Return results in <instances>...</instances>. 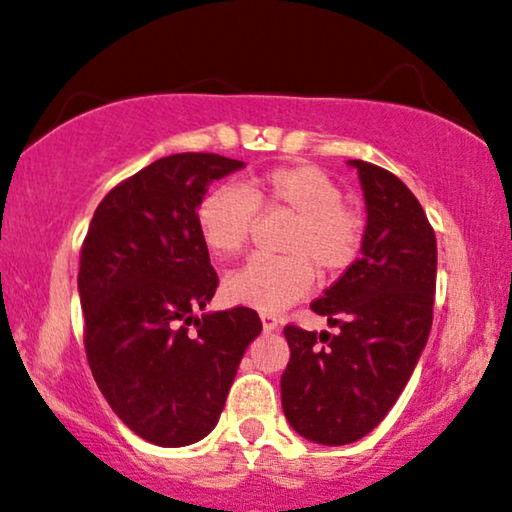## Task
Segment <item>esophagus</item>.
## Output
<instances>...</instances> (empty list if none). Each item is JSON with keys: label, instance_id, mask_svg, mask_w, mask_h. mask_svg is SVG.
Instances as JSON below:
<instances>
[{"label": "esophagus", "instance_id": "obj_1", "mask_svg": "<svg viewBox=\"0 0 512 512\" xmlns=\"http://www.w3.org/2000/svg\"><path fill=\"white\" fill-rule=\"evenodd\" d=\"M262 327L264 332H274L278 327V318L271 316V313H262Z\"/></svg>", "mask_w": 512, "mask_h": 512}]
</instances>
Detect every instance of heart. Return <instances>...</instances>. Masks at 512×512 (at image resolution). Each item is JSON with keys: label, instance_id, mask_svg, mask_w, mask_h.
<instances>
[{"label": "heart", "instance_id": "1", "mask_svg": "<svg viewBox=\"0 0 512 512\" xmlns=\"http://www.w3.org/2000/svg\"><path fill=\"white\" fill-rule=\"evenodd\" d=\"M342 189L311 163L250 175L241 187H217L199 201L196 229L217 257H236L248 245L257 213L290 215L281 241L285 257H257L224 278L231 304L276 313L311 290L313 278L339 276L358 260L365 220L342 201Z\"/></svg>", "mask_w": 512, "mask_h": 512}]
</instances>
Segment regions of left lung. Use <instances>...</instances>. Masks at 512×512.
<instances>
[{
	"label": "left lung",
	"mask_w": 512,
	"mask_h": 512,
	"mask_svg": "<svg viewBox=\"0 0 512 512\" xmlns=\"http://www.w3.org/2000/svg\"><path fill=\"white\" fill-rule=\"evenodd\" d=\"M358 170L367 224L360 257L311 304L330 332L283 330L285 419L318 445H349L381 424L410 381L433 325L438 243L403 180L367 161Z\"/></svg>",
	"instance_id": "1"
}]
</instances>
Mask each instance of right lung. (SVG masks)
<instances>
[{
    "mask_svg": "<svg viewBox=\"0 0 512 512\" xmlns=\"http://www.w3.org/2000/svg\"><path fill=\"white\" fill-rule=\"evenodd\" d=\"M243 166L220 154L163 156L100 201L81 245L88 365L114 414L152 445L185 447L213 431L262 332L248 306L194 313L217 288L196 208L210 182Z\"/></svg>",
    "mask_w": 512,
    "mask_h": 512,
    "instance_id": "1",
    "label": "right lung"
}]
</instances>
